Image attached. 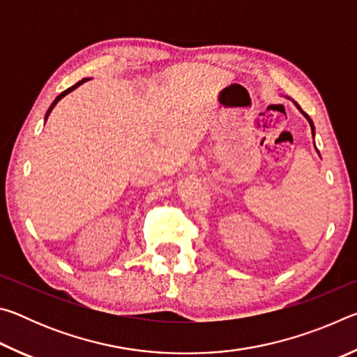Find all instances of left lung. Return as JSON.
Instances as JSON below:
<instances>
[{"instance_id":"left-lung-1","label":"left lung","mask_w":357,"mask_h":357,"mask_svg":"<svg viewBox=\"0 0 357 357\" xmlns=\"http://www.w3.org/2000/svg\"><path fill=\"white\" fill-rule=\"evenodd\" d=\"M296 105H298V104H296ZM298 108H299V110H301V107L298 105ZM302 112V110H301ZM302 114H304V116L307 118V119H309V123H310V128H312V134L313 135H315V126H313V123H312V119L309 118V114H307V113H304V112H302Z\"/></svg>"}]
</instances>
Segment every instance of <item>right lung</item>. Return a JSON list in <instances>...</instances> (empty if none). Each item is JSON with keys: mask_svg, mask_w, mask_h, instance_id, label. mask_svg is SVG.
Listing matches in <instances>:
<instances>
[{"mask_svg": "<svg viewBox=\"0 0 357 357\" xmlns=\"http://www.w3.org/2000/svg\"><path fill=\"white\" fill-rule=\"evenodd\" d=\"M84 82H88V78H83V80H80V82H78V83H75V84H74V86H70V88H68V89H66V91H63L61 94H59V96H58V98H56L55 100H53V104L50 105V108H48V110H47V114H45V119L48 118V114H50V112L53 110V107H55V105L58 104V100H59V99H63L66 94H69L70 91H74V89H75L77 86H80V84H82V83H84Z\"/></svg>", "mask_w": 357, "mask_h": 357, "instance_id": "right-lung-1", "label": "right lung"}]
</instances>
